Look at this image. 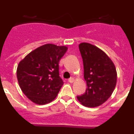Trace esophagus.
Wrapping results in <instances>:
<instances>
[{"label": "esophagus", "instance_id": "34e87169", "mask_svg": "<svg viewBox=\"0 0 134 134\" xmlns=\"http://www.w3.org/2000/svg\"><path fill=\"white\" fill-rule=\"evenodd\" d=\"M74 80H75V79H74V78H70V79H68V82H70V83H72V82H74Z\"/></svg>", "mask_w": 134, "mask_h": 134}]
</instances>
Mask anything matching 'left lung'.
I'll return each instance as SVG.
<instances>
[{
	"mask_svg": "<svg viewBox=\"0 0 134 134\" xmlns=\"http://www.w3.org/2000/svg\"><path fill=\"white\" fill-rule=\"evenodd\" d=\"M84 65L86 93L77 97L82 105L99 107L110 97L115 88L118 74L114 63L102 49L88 43L79 44Z\"/></svg>",
	"mask_w": 134,
	"mask_h": 134,
	"instance_id": "obj_1",
	"label": "left lung"
}]
</instances>
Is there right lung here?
Masks as SVG:
<instances>
[{
	"label": "right lung",
	"instance_id": "right-lung-1",
	"mask_svg": "<svg viewBox=\"0 0 134 134\" xmlns=\"http://www.w3.org/2000/svg\"><path fill=\"white\" fill-rule=\"evenodd\" d=\"M67 49V46L47 43L19 62L16 68L19 85L32 102L45 105L56 97L64 85L59 76V62Z\"/></svg>",
	"mask_w": 134,
	"mask_h": 134
}]
</instances>
